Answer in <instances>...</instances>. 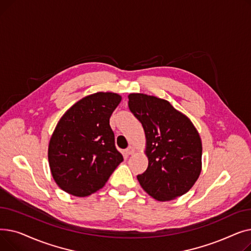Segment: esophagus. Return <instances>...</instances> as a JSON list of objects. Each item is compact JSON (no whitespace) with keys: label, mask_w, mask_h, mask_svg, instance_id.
I'll list each match as a JSON object with an SVG mask.
<instances>
[{"label":"esophagus","mask_w":251,"mask_h":251,"mask_svg":"<svg viewBox=\"0 0 251 251\" xmlns=\"http://www.w3.org/2000/svg\"><path fill=\"white\" fill-rule=\"evenodd\" d=\"M125 151H126L127 154H133L136 151V150L133 147H129Z\"/></svg>","instance_id":"esophagus-1"}]
</instances>
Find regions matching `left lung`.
Here are the masks:
<instances>
[{
    "label": "left lung",
    "instance_id": "left-lung-1",
    "mask_svg": "<svg viewBox=\"0 0 251 251\" xmlns=\"http://www.w3.org/2000/svg\"><path fill=\"white\" fill-rule=\"evenodd\" d=\"M128 99L147 138L149 167L137 176L141 187L159 201L185 194L201 172L202 146L196 128L166 100L143 94Z\"/></svg>",
    "mask_w": 251,
    "mask_h": 251
}]
</instances>
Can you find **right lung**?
<instances>
[{"instance_id":"1","label":"right lung","mask_w":251,"mask_h":251,"mask_svg":"<svg viewBox=\"0 0 251 251\" xmlns=\"http://www.w3.org/2000/svg\"><path fill=\"white\" fill-rule=\"evenodd\" d=\"M121 100L114 92H97L78 100L60 119L48 157L51 176L65 192L79 197L95 193L123 161L110 126Z\"/></svg>"}]
</instances>
